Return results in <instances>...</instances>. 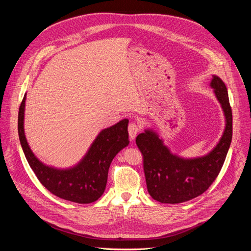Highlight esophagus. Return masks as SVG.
<instances>
[{
	"mask_svg": "<svg viewBox=\"0 0 251 251\" xmlns=\"http://www.w3.org/2000/svg\"><path fill=\"white\" fill-rule=\"evenodd\" d=\"M128 132L131 140H134L137 136V133L139 132V127L136 123H130L128 126Z\"/></svg>",
	"mask_w": 251,
	"mask_h": 251,
	"instance_id": "obj_1",
	"label": "esophagus"
}]
</instances>
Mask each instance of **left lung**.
I'll return each instance as SVG.
<instances>
[{
  "instance_id": "left-lung-1",
  "label": "left lung",
  "mask_w": 251,
  "mask_h": 251,
  "mask_svg": "<svg viewBox=\"0 0 251 251\" xmlns=\"http://www.w3.org/2000/svg\"><path fill=\"white\" fill-rule=\"evenodd\" d=\"M209 86L222 106L226 127L218 144L207 154L196 158L174 154L152 128L136 138L143 155L147 189L157 201L175 204L193 200L209 188L222 170L232 138V113L222 78L212 75Z\"/></svg>"
}]
</instances>
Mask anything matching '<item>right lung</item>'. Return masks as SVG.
Segmentation results:
<instances>
[{"instance_id": "1", "label": "right lung", "mask_w": 251, "mask_h": 251, "mask_svg": "<svg viewBox=\"0 0 251 251\" xmlns=\"http://www.w3.org/2000/svg\"><path fill=\"white\" fill-rule=\"evenodd\" d=\"M26 93L19 110L18 130L26 161L39 181L56 197L77 203H90L104 193L114 157L129 145L128 119L105 128L96 136L86 154L75 166L61 169L43 163L31 151L25 134Z\"/></svg>"}]
</instances>
